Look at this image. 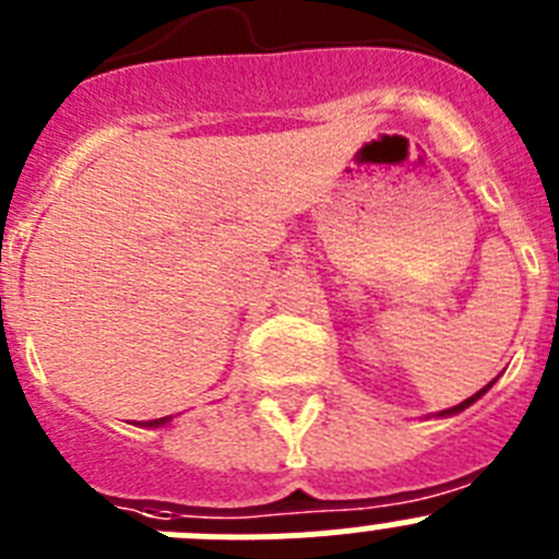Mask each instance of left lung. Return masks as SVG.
Returning a JSON list of instances; mask_svg holds the SVG:
<instances>
[{
    "mask_svg": "<svg viewBox=\"0 0 559 559\" xmlns=\"http://www.w3.org/2000/svg\"><path fill=\"white\" fill-rule=\"evenodd\" d=\"M481 392H487V389H481ZM481 392H478V394H481ZM478 394H473V397H467V400H464V403H459V406L448 408V412H442V414H456V412H462V408H467V406H471V403H473V400L478 397Z\"/></svg>",
    "mask_w": 559,
    "mask_h": 559,
    "instance_id": "8db88e82",
    "label": "left lung"
}]
</instances>
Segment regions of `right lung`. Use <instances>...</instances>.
<instances>
[{
	"label": "right lung",
	"instance_id": "add662e5",
	"mask_svg": "<svg viewBox=\"0 0 559 559\" xmlns=\"http://www.w3.org/2000/svg\"><path fill=\"white\" fill-rule=\"evenodd\" d=\"M0 302H2V299H0ZM165 423H167V417H159V419H147L145 426H165Z\"/></svg>",
	"mask_w": 559,
	"mask_h": 559
}]
</instances>
